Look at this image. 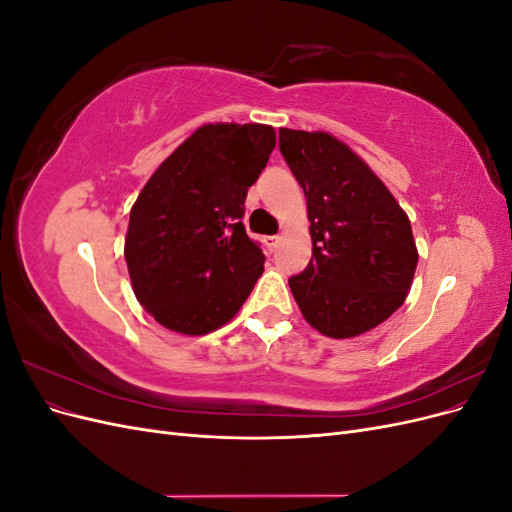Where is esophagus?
Wrapping results in <instances>:
<instances>
[{"label": "esophagus", "mask_w": 512, "mask_h": 512, "mask_svg": "<svg viewBox=\"0 0 512 512\" xmlns=\"http://www.w3.org/2000/svg\"><path fill=\"white\" fill-rule=\"evenodd\" d=\"M280 235H269V237H265V243H267V247H269V250L273 252L275 250V247H277V243H280Z\"/></svg>", "instance_id": "1"}]
</instances>
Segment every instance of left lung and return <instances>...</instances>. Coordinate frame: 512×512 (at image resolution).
Masks as SVG:
<instances>
[{"label": "left lung", "instance_id": "left-lung-1", "mask_svg": "<svg viewBox=\"0 0 512 512\" xmlns=\"http://www.w3.org/2000/svg\"><path fill=\"white\" fill-rule=\"evenodd\" d=\"M280 151L307 198L312 260L288 280L303 318L335 339L378 327L406 301L416 271L406 211L327 132L280 128Z\"/></svg>", "mask_w": 512, "mask_h": 512}]
</instances>
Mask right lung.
Instances as JSON below:
<instances>
[{"instance_id": "obj_1", "label": "right lung", "mask_w": 512, "mask_h": 512, "mask_svg": "<svg viewBox=\"0 0 512 512\" xmlns=\"http://www.w3.org/2000/svg\"><path fill=\"white\" fill-rule=\"evenodd\" d=\"M273 147L271 126L207 123L138 194L123 256L138 303L162 327L211 333L250 297L265 254L241 220Z\"/></svg>"}]
</instances>
